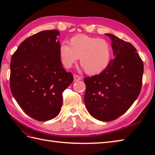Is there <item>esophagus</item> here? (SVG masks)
Returning <instances> with one entry per match:
<instances>
[{"label": "esophagus", "instance_id": "obj_1", "mask_svg": "<svg viewBox=\"0 0 155 155\" xmlns=\"http://www.w3.org/2000/svg\"><path fill=\"white\" fill-rule=\"evenodd\" d=\"M73 77H74V82L78 81H80L81 79V77H79V76H78V75H77V74H74L73 75Z\"/></svg>", "mask_w": 155, "mask_h": 155}]
</instances>
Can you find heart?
Returning a JSON list of instances; mask_svg holds the SVG:
<instances>
[{
    "mask_svg": "<svg viewBox=\"0 0 155 155\" xmlns=\"http://www.w3.org/2000/svg\"><path fill=\"white\" fill-rule=\"evenodd\" d=\"M59 55L62 65L70 68L80 58V64L87 74H97L104 71L110 64L112 48L104 39L77 35L71 38L69 45L62 44Z\"/></svg>",
    "mask_w": 155,
    "mask_h": 155,
    "instance_id": "heart-1",
    "label": "heart"
}]
</instances>
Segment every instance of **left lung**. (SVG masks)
<instances>
[{
    "label": "left lung",
    "instance_id": "left-lung-1",
    "mask_svg": "<svg viewBox=\"0 0 155 155\" xmlns=\"http://www.w3.org/2000/svg\"><path fill=\"white\" fill-rule=\"evenodd\" d=\"M114 58L99 74L86 77L84 101L92 117L101 121L116 119L129 108L140 93L144 66L134 46L112 34Z\"/></svg>",
    "mask_w": 155,
    "mask_h": 155
}]
</instances>
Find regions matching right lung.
I'll list each match as a JSON object with an SVG mask.
<instances>
[{
    "label": "right lung",
    "instance_id": "right-lung-1",
    "mask_svg": "<svg viewBox=\"0 0 155 155\" xmlns=\"http://www.w3.org/2000/svg\"><path fill=\"white\" fill-rule=\"evenodd\" d=\"M57 30L43 31L25 39L12 54L10 87L26 114L38 121L57 117L62 93L73 81L62 68Z\"/></svg>",
    "mask_w": 155,
    "mask_h": 155
}]
</instances>
